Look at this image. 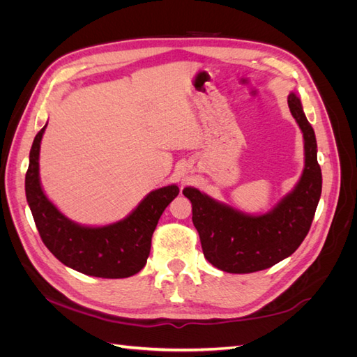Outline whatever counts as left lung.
<instances>
[{"label": "left lung", "instance_id": "1", "mask_svg": "<svg viewBox=\"0 0 357 357\" xmlns=\"http://www.w3.org/2000/svg\"><path fill=\"white\" fill-rule=\"evenodd\" d=\"M287 104L304 135L305 167L295 189L266 214L248 215L214 201L195 188L183 195L192 202V222L207 261L225 273L262 271L294 253L307 236L321 193L314 129L295 93Z\"/></svg>", "mask_w": 357, "mask_h": 357}]
</instances>
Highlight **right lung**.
<instances>
[{
	"mask_svg": "<svg viewBox=\"0 0 357 357\" xmlns=\"http://www.w3.org/2000/svg\"><path fill=\"white\" fill-rule=\"evenodd\" d=\"M45 129L32 143L25 177L26 201L43 243L58 261L86 275L126 278L142 271L159 218L178 195V188L171 185L150 192L126 219L113 225L89 228L74 223L47 199L40 185L38 156Z\"/></svg>",
	"mask_w": 357,
	"mask_h": 357,
	"instance_id": "obj_1",
	"label": "right lung"
}]
</instances>
